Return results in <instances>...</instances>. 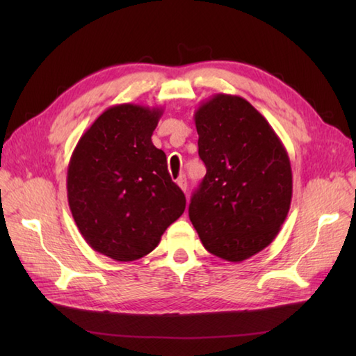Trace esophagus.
Segmentation results:
<instances>
[{"mask_svg": "<svg viewBox=\"0 0 356 356\" xmlns=\"http://www.w3.org/2000/svg\"><path fill=\"white\" fill-rule=\"evenodd\" d=\"M177 185L180 186V190H182L184 193H186V190H188V182H186V177H185V176H180V177L177 179Z\"/></svg>", "mask_w": 356, "mask_h": 356, "instance_id": "obj_1", "label": "esophagus"}]
</instances>
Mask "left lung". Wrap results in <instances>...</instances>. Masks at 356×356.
Instances as JSON below:
<instances>
[{"instance_id": "obj_1", "label": "left lung", "mask_w": 356, "mask_h": 356, "mask_svg": "<svg viewBox=\"0 0 356 356\" xmlns=\"http://www.w3.org/2000/svg\"><path fill=\"white\" fill-rule=\"evenodd\" d=\"M207 166L190 220L208 252L243 261L272 243L292 200V168L269 122L240 96L218 93L194 113Z\"/></svg>"}]
</instances>
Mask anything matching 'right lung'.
I'll use <instances>...</instances> for the list:
<instances>
[{
  "label": "right lung",
  "instance_id": "add662e5",
  "mask_svg": "<svg viewBox=\"0 0 356 356\" xmlns=\"http://www.w3.org/2000/svg\"><path fill=\"white\" fill-rule=\"evenodd\" d=\"M163 110L119 104L81 136L67 171L72 216L88 246L116 261L139 260L184 214L185 195L151 142Z\"/></svg>",
  "mask_w": 356,
  "mask_h": 356
}]
</instances>
